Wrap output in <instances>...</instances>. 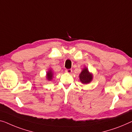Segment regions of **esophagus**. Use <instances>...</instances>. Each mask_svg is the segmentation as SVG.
<instances>
[{
  "instance_id": "esophagus-1",
  "label": "esophagus",
  "mask_w": 132,
  "mask_h": 132,
  "mask_svg": "<svg viewBox=\"0 0 132 132\" xmlns=\"http://www.w3.org/2000/svg\"><path fill=\"white\" fill-rule=\"evenodd\" d=\"M72 72V70L70 69H69L66 70V72L68 73H71Z\"/></svg>"
}]
</instances>
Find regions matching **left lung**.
I'll use <instances>...</instances> for the list:
<instances>
[{
  "label": "left lung",
  "instance_id": "left-lung-1",
  "mask_svg": "<svg viewBox=\"0 0 132 132\" xmlns=\"http://www.w3.org/2000/svg\"><path fill=\"white\" fill-rule=\"evenodd\" d=\"M93 76L92 74L89 72L86 68H84L79 75V79L80 82L84 84H87L92 81Z\"/></svg>",
  "mask_w": 132,
  "mask_h": 132
}]
</instances>
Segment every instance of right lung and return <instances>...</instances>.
<instances>
[{
    "label": "right lung",
    "instance_id": "right-lung-1",
    "mask_svg": "<svg viewBox=\"0 0 132 132\" xmlns=\"http://www.w3.org/2000/svg\"><path fill=\"white\" fill-rule=\"evenodd\" d=\"M53 73L52 71V70H48L47 72V76L46 78L48 80H51L53 79Z\"/></svg>",
    "mask_w": 132,
    "mask_h": 132
}]
</instances>
